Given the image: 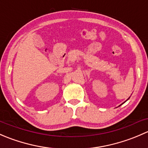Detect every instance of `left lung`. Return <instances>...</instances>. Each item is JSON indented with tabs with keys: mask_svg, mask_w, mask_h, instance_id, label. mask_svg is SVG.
<instances>
[{
	"mask_svg": "<svg viewBox=\"0 0 148 148\" xmlns=\"http://www.w3.org/2000/svg\"><path fill=\"white\" fill-rule=\"evenodd\" d=\"M130 97H129V98H128V99H127V100H126V101H127V100H128V99H130ZM126 101H125V102H126ZM125 102H123V103H122V104H124V103H125ZM120 105H121V104H120Z\"/></svg>",
	"mask_w": 148,
	"mask_h": 148,
	"instance_id": "left-lung-1",
	"label": "left lung"
}]
</instances>
